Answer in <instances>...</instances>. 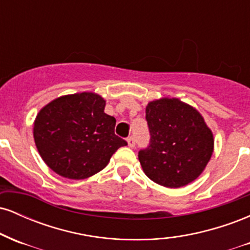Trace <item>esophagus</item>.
Listing matches in <instances>:
<instances>
[{
  "mask_svg": "<svg viewBox=\"0 0 250 250\" xmlns=\"http://www.w3.org/2000/svg\"><path fill=\"white\" fill-rule=\"evenodd\" d=\"M127 142H128V146L130 148H134L135 147V139L134 136H129L127 139Z\"/></svg>",
  "mask_w": 250,
  "mask_h": 250,
  "instance_id": "esophagus-1",
  "label": "esophagus"
}]
</instances>
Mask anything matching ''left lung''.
<instances>
[{
    "label": "left lung",
    "instance_id": "1",
    "mask_svg": "<svg viewBox=\"0 0 250 250\" xmlns=\"http://www.w3.org/2000/svg\"><path fill=\"white\" fill-rule=\"evenodd\" d=\"M150 142L139 151L143 171L157 185L180 188L205 170L214 150L213 133L196 109L179 99L146 107Z\"/></svg>",
    "mask_w": 250,
    "mask_h": 250
}]
</instances>
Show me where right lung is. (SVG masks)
Segmentation results:
<instances>
[{"instance_id":"1","label":"right lung","mask_w":250,"mask_h":250,"mask_svg":"<svg viewBox=\"0 0 250 250\" xmlns=\"http://www.w3.org/2000/svg\"><path fill=\"white\" fill-rule=\"evenodd\" d=\"M105 101L95 93L55 99L34 122V140L51 170L70 180L101 171L125 140L115 135V117L104 113Z\"/></svg>"}]
</instances>
